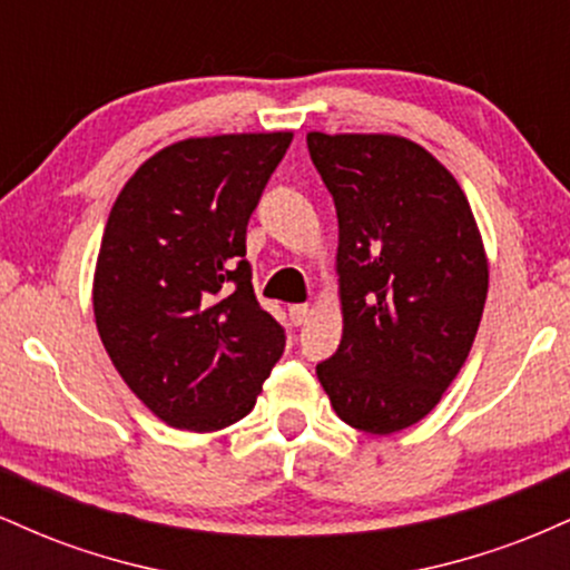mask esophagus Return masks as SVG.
I'll return each instance as SVG.
<instances>
[{"label": "esophagus", "mask_w": 570, "mask_h": 570, "mask_svg": "<svg viewBox=\"0 0 570 570\" xmlns=\"http://www.w3.org/2000/svg\"><path fill=\"white\" fill-rule=\"evenodd\" d=\"M307 316H311V307L307 305H292L289 307V318L294 326H303L307 322Z\"/></svg>", "instance_id": "34e87169"}]
</instances>
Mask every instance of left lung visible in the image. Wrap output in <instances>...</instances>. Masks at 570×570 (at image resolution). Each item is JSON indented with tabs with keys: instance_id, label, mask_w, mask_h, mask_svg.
Returning a JSON list of instances; mask_svg holds the SVG:
<instances>
[{
	"instance_id": "obj_1",
	"label": "left lung",
	"mask_w": 570,
	"mask_h": 570,
	"mask_svg": "<svg viewBox=\"0 0 570 570\" xmlns=\"http://www.w3.org/2000/svg\"><path fill=\"white\" fill-rule=\"evenodd\" d=\"M337 208L343 340L316 367L348 426L394 434L440 404L472 351L488 257L455 176L391 134H307Z\"/></svg>"
}]
</instances>
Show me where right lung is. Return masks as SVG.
<instances>
[{
  "label": "right lung",
  "mask_w": 570,
  "mask_h": 570,
  "mask_svg": "<svg viewBox=\"0 0 570 570\" xmlns=\"http://www.w3.org/2000/svg\"><path fill=\"white\" fill-rule=\"evenodd\" d=\"M289 130L176 141L117 195L94 276L98 335L160 421L206 434L248 415L284 353L254 297L246 225Z\"/></svg>",
  "instance_id": "right-lung-1"
}]
</instances>
